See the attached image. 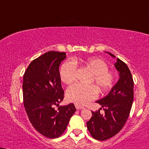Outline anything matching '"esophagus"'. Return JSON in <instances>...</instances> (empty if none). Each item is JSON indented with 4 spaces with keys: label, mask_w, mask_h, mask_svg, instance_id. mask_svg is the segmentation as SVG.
Instances as JSON below:
<instances>
[{
    "label": "esophagus",
    "mask_w": 149,
    "mask_h": 149,
    "mask_svg": "<svg viewBox=\"0 0 149 149\" xmlns=\"http://www.w3.org/2000/svg\"><path fill=\"white\" fill-rule=\"evenodd\" d=\"M76 106V109H78V110H80V109H83L84 107H81L80 105H78V104H76L75 105Z\"/></svg>",
    "instance_id": "esophagus-1"
}]
</instances>
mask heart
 Instances as JSON below:
<instances>
[{
  "label": "heart",
  "mask_w": 149,
  "mask_h": 149,
  "mask_svg": "<svg viewBox=\"0 0 149 149\" xmlns=\"http://www.w3.org/2000/svg\"><path fill=\"white\" fill-rule=\"evenodd\" d=\"M84 65L93 73L91 82H94L101 91H106L113 85L115 75L109 71L108 65L98 58H90L84 62ZM77 65L73 61L65 62L62 65L60 73L64 83L69 84L76 80ZM97 90L93 85L75 84L68 88L67 98L69 102L78 105H84L96 98Z\"/></svg>",
  "instance_id": "1"
}]
</instances>
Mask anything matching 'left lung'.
<instances>
[{
  "mask_svg": "<svg viewBox=\"0 0 149 149\" xmlns=\"http://www.w3.org/2000/svg\"><path fill=\"white\" fill-rule=\"evenodd\" d=\"M111 56L116 58L109 52ZM115 67L119 71L120 79L111 91L97 102L103 107L91 111L92 117L86 122L90 134L95 140L103 141L113 137L121 131L129 118L133 101V80L127 64L118 58ZM101 109V108H100Z\"/></svg>",
  "mask_w": 149,
  "mask_h": 149,
  "instance_id": "8db88e82",
  "label": "left lung"
}]
</instances>
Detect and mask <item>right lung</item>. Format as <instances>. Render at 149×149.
<instances>
[{
	"mask_svg": "<svg viewBox=\"0 0 149 149\" xmlns=\"http://www.w3.org/2000/svg\"><path fill=\"white\" fill-rule=\"evenodd\" d=\"M65 58V52L45 53L29 64L23 76L26 113L36 130L48 138L61 136L76 111L73 103L59 106L64 98L59 66Z\"/></svg>",
	"mask_w": 149,
	"mask_h": 149,
	"instance_id": "right-lung-1",
	"label": "right lung"
}]
</instances>
